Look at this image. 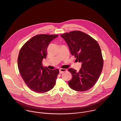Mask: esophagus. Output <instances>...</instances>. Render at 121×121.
<instances>
[{"label":"esophagus","instance_id":"34e87169","mask_svg":"<svg viewBox=\"0 0 121 121\" xmlns=\"http://www.w3.org/2000/svg\"><path fill=\"white\" fill-rule=\"evenodd\" d=\"M66 71V69H64V68H62V69H60L59 70V73L60 74H62L63 73H64V72H65Z\"/></svg>","mask_w":121,"mask_h":121}]
</instances>
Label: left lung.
Returning a JSON list of instances; mask_svg holds the SVG:
<instances>
[{
	"instance_id": "8db88e82",
	"label": "left lung",
	"mask_w": 121,
	"mask_h": 121,
	"mask_svg": "<svg viewBox=\"0 0 121 121\" xmlns=\"http://www.w3.org/2000/svg\"><path fill=\"white\" fill-rule=\"evenodd\" d=\"M61 36L65 41L70 53L81 62L78 72L73 68L68 70L72 76L68 85L77 91H85L91 88L101 73L103 60L98 42L88 34L79 30L65 32Z\"/></svg>"
}]
</instances>
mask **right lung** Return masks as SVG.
Instances as JSON below:
<instances>
[{
  "instance_id": "1",
  "label": "right lung",
  "mask_w": 121,
  "mask_h": 121,
  "mask_svg": "<svg viewBox=\"0 0 121 121\" xmlns=\"http://www.w3.org/2000/svg\"><path fill=\"white\" fill-rule=\"evenodd\" d=\"M58 36L56 34H38L29 40L20 51L18 58L20 73L28 87L34 92H46L56 84L58 69L44 68L42 63L46 58L49 44Z\"/></svg>"
}]
</instances>
